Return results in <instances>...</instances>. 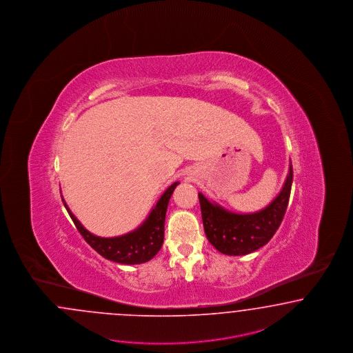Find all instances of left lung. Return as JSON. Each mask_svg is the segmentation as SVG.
<instances>
[{"label": "left lung", "mask_w": 353, "mask_h": 353, "mask_svg": "<svg viewBox=\"0 0 353 353\" xmlns=\"http://www.w3.org/2000/svg\"><path fill=\"white\" fill-rule=\"evenodd\" d=\"M292 178L291 165L281 194L269 206L252 214L230 213L219 205L212 204L204 194H199L205 234L210 244L228 256L248 254L263 247L273 238L283 221Z\"/></svg>", "instance_id": "8db88e82"}]
</instances>
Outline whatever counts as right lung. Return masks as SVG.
Returning <instances> with one entry per match:
<instances>
[{
    "label": "right lung",
    "instance_id": "right-lung-1",
    "mask_svg": "<svg viewBox=\"0 0 353 353\" xmlns=\"http://www.w3.org/2000/svg\"><path fill=\"white\" fill-rule=\"evenodd\" d=\"M176 185L178 182L171 184L163 192L154 209H152L147 221L140 228L117 238H100L93 235L80 225L79 221L70 212L66 203L63 204L80 235L97 253L110 261L137 265L152 260L161 250L165 236V216L168 204Z\"/></svg>",
    "mask_w": 353,
    "mask_h": 353
}]
</instances>
